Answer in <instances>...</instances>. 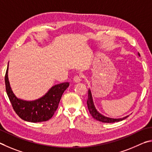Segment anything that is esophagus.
Masks as SVG:
<instances>
[{"instance_id":"1","label":"esophagus","mask_w":152,"mask_h":152,"mask_svg":"<svg viewBox=\"0 0 152 152\" xmlns=\"http://www.w3.org/2000/svg\"><path fill=\"white\" fill-rule=\"evenodd\" d=\"M81 80H82V78L81 76L77 75L73 78V82H75V83H79V82L81 81Z\"/></svg>"}]
</instances>
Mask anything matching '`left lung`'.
Listing matches in <instances>:
<instances>
[{"mask_svg":"<svg viewBox=\"0 0 152 152\" xmlns=\"http://www.w3.org/2000/svg\"><path fill=\"white\" fill-rule=\"evenodd\" d=\"M138 55H139V56H140L139 53H138ZM87 107H88V109H89V113L92 115L93 118L95 119H97V121L103 122V123H114V122H118V121L124 120V119H126L127 117H128V116H126L123 118L113 119V118H107V117H105L104 115H102V114L98 112L96 109H95L94 102H93L91 92L90 91V89H89L88 91V99H87Z\"/></svg>","mask_w":152,"mask_h":152,"instance_id":"left-lung-1","label":"left lung"}]
</instances>
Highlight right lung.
Returning a JSON list of instances; mask_svg holds the SVG:
<instances>
[{"label": "right lung", "mask_w": 152, "mask_h": 152, "mask_svg": "<svg viewBox=\"0 0 152 152\" xmlns=\"http://www.w3.org/2000/svg\"><path fill=\"white\" fill-rule=\"evenodd\" d=\"M8 69L5 74L6 91L16 113L22 119L26 121L37 123L46 121L52 118L58 108L63 92L69 86V83L55 85L49 89L43 97L34 101H24L18 99L12 91L8 78Z\"/></svg>", "instance_id": "obj_1"}]
</instances>
